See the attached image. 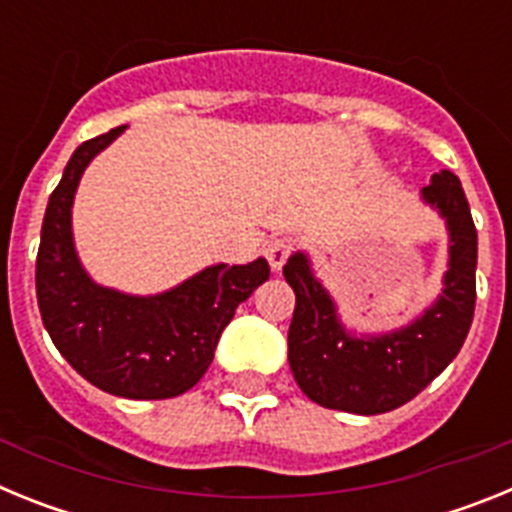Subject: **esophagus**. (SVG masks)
Returning <instances> with one entry per match:
<instances>
[{
    "label": "esophagus",
    "instance_id": "1",
    "mask_svg": "<svg viewBox=\"0 0 512 512\" xmlns=\"http://www.w3.org/2000/svg\"><path fill=\"white\" fill-rule=\"evenodd\" d=\"M289 253H292V243L287 238H274V241L266 246V259H269V266L274 271H282L284 261L289 259Z\"/></svg>",
    "mask_w": 512,
    "mask_h": 512
}]
</instances>
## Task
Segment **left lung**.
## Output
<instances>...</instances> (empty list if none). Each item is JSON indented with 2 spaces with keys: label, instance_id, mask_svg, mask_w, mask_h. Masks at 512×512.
Returning <instances> with one entry per match:
<instances>
[{
  "label": "left lung",
  "instance_id": "8db88e82",
  "mask_svg": "<svg viewBox=\"0 0 512 512\" xmlns=\"http://www.w3.org/2000/svg\"><path fill=\"white\" fill-rule=\"evenodd\" d=\"M420 200L438 212L449 230V266L441 295L402 328L354 333L341 323L305 251L284 264V279L297 305L289 325V369L300 390L323 408L379 415L423 392L456 359L477 300V228L459 176L438 171L420 189Z\"/></svg>",
  "mask_w": 512,
  "mask_h": 512
}]
</instances>
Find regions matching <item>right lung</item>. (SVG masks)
Listing matches in <instances>:
<instances>
[{
  "instance_id": "right-lung-1",
  "label": "right lung",
  "mask_w": 512,
  "mask_h": 512,
  "mask_svg": "<svg viewBox=\"0 0 512 512\" xmlns=\"http://www.w3.org/2000/svg\"><path fill=\"white\" fill-rule=\"evenodd\" d=\"M122 130L81 143L69 158L45 207L35 289L48 336L81 377L128 400H166L200 382L235 307L269 279V264H212L158 295L94 282L76 253L71 207L81 174Z\"/></svg>"
}]
</instances>
